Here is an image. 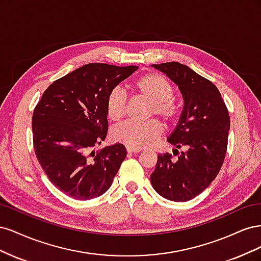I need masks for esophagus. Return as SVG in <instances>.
Segmentation results:
<instances>
[{"label": "esophagus", "instance_id": "esophagus-1", "mask_svg": "<svg viewBox=\"0 0 261 261\" xmlns=\"http://www.w3.org/2000/svg\"><path fill=\"white\" fill-rule=\"evenodd\" d=\"M126 150H127V152H129V153H135V152H139L141 149H139V148H134V147H129V146H127V147H126Z\"/></svg>", "mask_w": 261, "mask_h": 261}]
</instances>
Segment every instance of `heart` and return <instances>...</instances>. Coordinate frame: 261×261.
Instances as JSON below:
<instances>
[{"label": "heart", "instance_id": "heart-1", "mask_svg": "<svg viewBox=\"0 0 261 261\" xmlns=\"http://www.w3.org/2000/svg\"><path fill=\"white\" fill-rule=\"evenodd\" d=\"M134 89L139 97L150 102L149 115H156L165 122L172 123L178 115V107L173 99L174 88L160 74L149 73L134 84ZM127 97L121 88L110 91L107 99V114L113 122L121 121L126 112ZM162 133V125L150 120L144 123L125 122L113 129V138L134 148H144L153 145Z\"/></svg>", "mask_w": 261, "mask_h": 261}]
</instances>
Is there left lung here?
<instances>
[{"label":"left lung","instance_id":"1","mask_svg":"<svg viewBox=\"0 0 261 261\" xmlns=\"http://www.w3.org/2000/svg\"><path fill=\"white\" fill-rule=\"evenodd\" d=\"M151 66L167 75L183 97V110L168 141L177 149L185 146L187 150L176 160L169 153L158 154L150 181L164 198L187 201L202 193L222 167L230 116L217 87L192 68L178 62Z\"/></svg>","mask_w":261,"mask_h":261}]
</instances>
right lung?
Segmentation results:
<instances>
[{"label": "right lung", "instance_id": "obj_1", "mask_svg": "<svg viewBox=\"0 0 261 261\" xmlns=\"http://www.w3.org/2000/svg\"><path fill=\"white\" fill-rule=\"evenodd\" d=\"M138 66L91 63L55 81L33 115L37 159L51 183L77 200L105 194L122 162V144L96 151L107 137V99L110 91Z\"/></svg>", "mask_w": 261, "mask_h": 261}]
</instances>
